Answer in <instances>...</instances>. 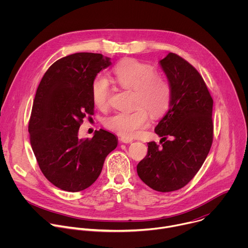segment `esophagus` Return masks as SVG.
<instances>
[{"instance_id":"1","label":"esophagus","mask_w":248,"mask_h":248,"mask_svg":"<svg viewBox=\"0 0 248 248\" xmlns=\"http://www.w3.org/2000/svg\"><path fill=\"white\" fill-rule=\"evenodd\" d=\"M120 140L122 141L123 143H130V142H132V139L131 138H127V137H121Z\"/></svg>"}]
</instances>
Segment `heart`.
<instances>
[{"instance_id":"b5f03b06","label":"heart","mask_w":248,"mask_h":248,"mask_svg":"<svg viewBox=\"0 0 248 248\" xmlns=\"http://www.w3.org/2000/svg\"><path fill=\"white\" fill-rule=\"evenodd\" d=\"M117 83L124 89L134 91V107L130 113H117L104 122L105 126L124 137H134L152 117L158 118L166 113L170 103V87L168 81L156 74L155 68L146 62L127 59L119 62L114 68ZM111 86L109 80L97 76L91 85L94 104L104 109L109 104Z\"/></svg>"}]
</instances>
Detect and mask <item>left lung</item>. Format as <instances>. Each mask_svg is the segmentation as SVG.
I'll list each match as a JSON object with an SVG mask.
<instances>
[{
  "label": "left lung",
  "mask_w": 248,
  "mask_h": 248,
  "mask_svg": "<svg viewBox=\"0 0 248 248\" xmlns=\"http://www.w3.org/2000/svg\"><path fill=\"white\" fill-rule=\"evenodd\" d=\"M159 63L170 87V108L155 127L162 145L148 143L137 173L152 189L170 192L194 178L210 151L213 99L195 67L182 57L169 53Z\"/></svg>",
  "instance_id": "obj_1"
}]
</instances>
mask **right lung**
<instances>
[{
	"instance_id": "add662e5",
	"label": "right lung",
	"mask_w": 248,
	"mask_h": 248,
	"mask_svg": "<svg viewBox=\"0 0 248 248\" xmlns=\"http://www.w3.org/2000/svg\"><path fill=\"white\" fill-rule=\"evenodd\" d=\"M111 59L76 53L55 62L35 95L28 124L30 143L45 178L62 190L78 192L98 179L107 155L118 145L115 134L95 130L79 139L78 129L93 115L91 85Z\"/></svg>"
}]
</instances>
